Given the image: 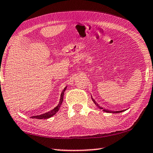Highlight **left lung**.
I'll return each mask as SVG.
<instances>
[{
    "label": "left lung",
    "instance_id": "1",
    "mask_svg": "<svg viewBox=\"0 0 153 153\" xmlns=\"http://www.w3.org/2000/svg\"><path fill=\"white\" fill-rule=\"evenodd\" d=\"M92 100L93 101H94V102L95 103L96 105H97V106H98V104H97V103H96V102H95V100H94V99H92ZM98 107H99V106H98ZM99 108H101V107H99ZM103 111H105V112H107V113H121V112H123V111H124L125 110H123V111H108V110H107V109H103Z\"/></svg>",
    "mask_w": 153,
    "mask_h": 153
}]
</instances>
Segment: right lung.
Listing matches in <instances>:
<instances>
[{
    "label": "right lung",
    "mask_w": 153,
    "mask_h": 153,
    "mask_svg": "<svg viewBox=\"0 0 153 153\" xmlns=\"http://www.w3.org/2000/svg\"><path fill=\"white\" fill-rule=\"evenodd\" d=\"M66 88L65 87V88L63 89V92H62L61 94V98H60V101H59V105L56 106L55 108H54L53 110H51V111H48V112L46 113H44L42 114V115H36V116H32V118L33 119H38V120H42V119H48V118H50L52 116H53L54 115H55L56 113V112L59 111V108H60L61 105L62 104V102H63V96H64V92L66 90Z\"/></svg>",
    "instance_id": "1"
}]
</instances>
